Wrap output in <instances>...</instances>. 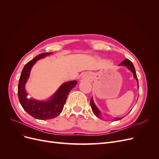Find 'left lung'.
Here are the masks:
<instances>
[{
  "instance_id": "left-lung-1",
  "label": "left lung",
  "mask_w": 159,
  "mask_h": 159,
  "mask_svg": "<svg viewBox=\"0 0 159 159\" xmlns=\"http://www.w3.org/2000/svg\"><path fill=\"white\" fill-rule=\"evenodd\" d=\"M119 66H127V68L131 70L133 74L134 75V78L136 79V80L137 81V83H138V79H137V74H136V71H135V69H134V67L133 64L132 62L130 61L129 59H125L124 61H123L121 64H119ZM138 87H139V84H138ZM90 105H91V109H92L93 113H95V115L97 116L98 117L100 118L99 117V115H100V111H99V109H98V107L95 106V105L93 103V99L92 98H91V101H90ZM122 118H119V117H115L114 119L115 121H118V120H120Z\"/></svg>"
}]
</instances>
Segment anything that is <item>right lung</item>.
<instances>
[{
    "mask_svg": "<svg viewBox=\"0 0 159 159\" xmlns=\"http://www.w3.org/2000/svg\"><path fill=\"white\" fill-rule=\"evenodd\" d=\"M50 54H52L51 52L42 53L28 61L22 71L18 86V99L23 109L32 117L41 120L53 119L60 114L68 93L78 83L77 81H71L62 84L52 98L47 102H39L28 98L25 85L29 78L32 67L38 60Z\"/></svg>",
    "mask_w": 159,
    "mask_h": 159,
    "instance_id": "right-lung-1",
    "label": "right lung"
}]
</instances>
